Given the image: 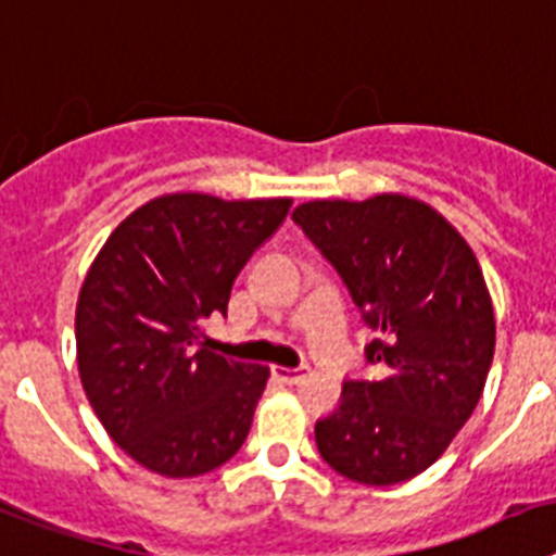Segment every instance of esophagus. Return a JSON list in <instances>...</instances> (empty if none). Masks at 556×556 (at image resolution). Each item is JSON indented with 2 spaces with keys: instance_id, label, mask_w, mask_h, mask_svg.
<instances>
[{
  "instance_id": "obj_1",
  "label": "esophagus",
  "mask_w": 556,
  "mask_h": 556,
  "mask_svg": "<svg viewBox=\"0 0 556 556\" xmlns=\"http://www.w3.org/2000/svg\"><path fill=\"white\" fill-rule=\"evenodd\" d=\"M305 371L307 366H293V369H288V366H274V378L285 386H293L305 378Z\"/></svg>"
}]
</instances>
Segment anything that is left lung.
Returning a JSON list of instances; mask_svg holds the SVG:
<instances>
[{
	"label": "left lung",
	"mask_w": 556,
	"mask_h": 556,
	"mask_svg": "<svg viewBox=\"0 0 556 556\" xmlns=\"http://www.w3.org/2000/svg\"><path fill=\"white\" fill-rule=\"evenodd\" d=\"M371 330V380H344L316 422L321 458L369 486L408 481L437 462L484 392L495 316L467 240L417 198L307 201L293 210Z\"/></svg>",
	"instance_id": "left-lung-1"
}]
</instances>
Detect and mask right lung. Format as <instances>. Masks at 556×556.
<instances>
[{
	"mask_svg": "<svg viewBox=\"0 0 556 556\" xmlns=\"http://www.w3.org/2000/svg\"><path fill=\"white\" fill-rule=\"evenodd\" d=\"M288 210L291 198L170 192L131 212L91 263L77 371L109 437L148 470L204 476L249 437L268 366L215 355L201 325L226 316L231 285Z\"/></svg>",
	"mask_w": 556,
	"mask_h": 556,
	"instance_id": "add662e5",
	"label": "right lung"
}]
</instances>
